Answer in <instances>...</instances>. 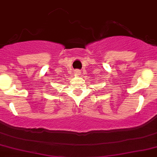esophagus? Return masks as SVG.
Returning <instances> with one entry per match:
<instances>
[{"label": "esophagus", "mask_w": 157, "mask_h": 157, "mask_svg": "<svg viewBox=\"0 0 157 157\" xmlns=\"http://www.w3.org/2000/svg\"><path fill=\"white\" fill-rule=\"evenodd\" d=\"M81 75V71H79V70H75V75L76 76H78Z\"/></svg>", "instance_id": "obj_1"}]
</instances>
